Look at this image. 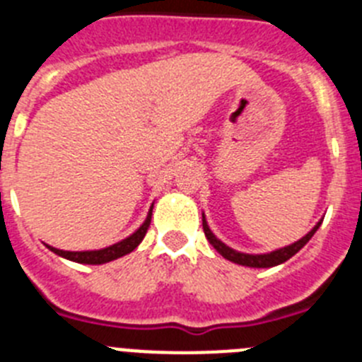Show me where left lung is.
Listing matches in <instances>:
<instances>
[{"instance_id": "1", "label": "left lung", "mask_w": 362, "mask_h": 362, "mask_svg": "<svg viewBox=\"0 0 362 362\" xmlns=\"http://www.w3.org/2000/svg\"><path fill=\"white\" fill-rule=\"evenodd\" d=\"M320 224H322V220H320V222H317L315 228H313L312 231L306 235V237H303L300 240L293 242L291 246L281 247V250L272 251V253H264V255H250V253H240V251L231 250L229 246H226L224 242H220L218 238L211 233V229H209V226H207V222H206V216L202 215L204 233H206V238L209 240V244H211V246L215 247L220 255L224 257V259L231 260V262H235V264H240V266H247V268H273V266H279V264L286 262V260L291 259V257H293L297 251H300L304 246H306L308 240H310V238L315 235V231L319 229Z\"/></svg>"}]
</instances>
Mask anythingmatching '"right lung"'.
I'll return each mask as SVG.
<instances>
[{
    "instance_id": "add662e5",
    "label": "right lung",
    "mask_w": 362,
    "mask_h": 362,
    "mask_svg": "<svg viewBox=\"0 0 362 362\" xmlns=\"http://www.w3.org/2000/svg\"><path fill=\"white\" fill-rule=\"evenodd\" d=\"M151 215H153V207L149 209L147 213V218L140 228L134 231L131 237L124 238L122 242L118 244H112L109 247H103V250H96V251H64V250H56V247L49 246L50 251H54L56 255L64 257V259L69 260H74V262H80V264H105V262H111L115 259H120V257L127 255L131 253L133 250H136L138 244L144 240L146 237L147 229H149L151 224Z\"/></svg>"
}]
</instances>
